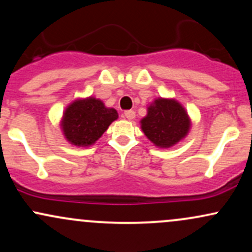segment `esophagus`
I'll return each instance as SVG.
<instances>
[{"instance_id": "1", "label": "esophagus", "mask_w": 252, "mask_h": 252, "mask_svg": "<svg viewBox=\"0 0 252 252\" xmlns=\"http://www.w3.org/2000/svg\"><path fill=\"white\" fill-rule=\"evenodd\" d=\"M124 117L126 118V120H129V121H131V120H134L135 118V111L134 110H126V111H124Z\"/></svg>"}]
</instances>
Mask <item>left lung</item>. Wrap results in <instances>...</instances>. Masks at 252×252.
Segmentation results:
<instances>
[{
	"label": "left lung",
	"mask_w": 252,
	"mask_h": 252,
	"mask_svg": "<svg viewBox=\"0 0 252 252\" xmlns=\"http://www.w3.org/2000/svg\"><path fill=\"white\" fill-rule=\"evenodd\" d=\"M141 128L155 146L169 148L187 135L189 118L180 103L158 98L149 105L148 115L141 121Z\"/></svg>",
	"instance_id": "1"
}]
</instances>
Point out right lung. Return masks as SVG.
<instances>
[{"mask_svg": "<svg viewBox=\"0 0 252 252\" xmlns=\"http://www.w3.org/2000/svg\"><path fill=\"white\" fill-rule=\"evenodd\" d=\"M117 117L116 110L105 108L103 102L96 98L76 100L63 114V135L74 146H90L96 142Z\"/></svg>", "mask_w": 252, "mask_h": 252, "instance_id": "1", "label": "right lung"}]
</instances>
